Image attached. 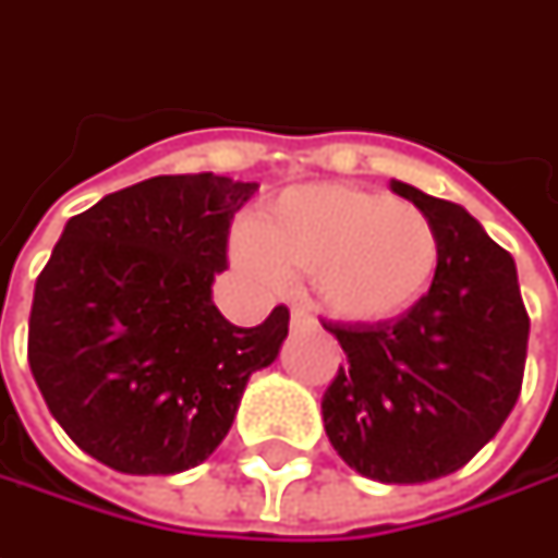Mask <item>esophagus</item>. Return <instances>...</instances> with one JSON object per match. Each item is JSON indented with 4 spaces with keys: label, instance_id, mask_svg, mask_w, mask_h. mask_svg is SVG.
<instances>
[{
    "label": "esophagus",
    "instance_id": "34e87169",
    "mask_svg": "<svg viewBox=\"0 0 558 558\" xmlns=\"http://www.w3.org/2000/svg\"><path fill=\"white\" fill-rule=\"evenodd\" d=\"M307 326H313L311 311H304V307H291V329H307Z\"/></svg>",
    "mask_w": 558,
    "mask_h": 558
}]
</instances>
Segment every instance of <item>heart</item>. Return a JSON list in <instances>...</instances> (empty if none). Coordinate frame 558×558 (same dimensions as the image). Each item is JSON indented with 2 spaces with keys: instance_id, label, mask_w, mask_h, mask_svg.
Listing matches in <instances>:
<instances>
[{
  "instance_id": "1",
  "label": "heart",
  "mask_w": 558,
  "mask_h": 558,
  "mask_svg": "<svg viewBox=\"0 0 558 558\" xmlns=\"http://www.w3.org/2000/svg\"><path fill=\"white\" fill-rule=\"evenodd\" d=\"M438 254V232L418 207L341 183L282 192L235 242V260L254 279L311 276L319 307L356 326L410 311L435 279Z\"/></svg>"
}]
</instances>
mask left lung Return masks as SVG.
I'll use <instances>...</instances> for the list:
<instances>
[{"label":"left lung","instance_id":"1","mask_svg":"<svg viewBox=\"0 0 558 558\" xmlns=\"http://www.w3.org/2000/svg\"><path fill=\"white\" fill-rule=\"evenodd\" d=\"M438 232L432 289L403 316L323 323L348 356L323 395L338 457L385 484L435 482L462 469L512 413L527 354L525 301L512 254L453 202L391 183Z\"/></svg>","mask_w":558,"mask_h":558}]
</instances>
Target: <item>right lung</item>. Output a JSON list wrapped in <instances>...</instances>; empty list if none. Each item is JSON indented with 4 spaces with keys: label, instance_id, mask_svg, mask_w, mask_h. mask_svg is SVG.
Segmentation results:
<instances>
[{
    "label": "right lung",
    "instance_id": "add662e5",
    "mask_svg": "<svg viewBox=\"0 0 558 558\" xmlns=\"http://www.w3.org/2000/svg\"><path fill=\"white\" fill-rule=\"evenodd\" d=\"M254 192L214 173L155 177L64 226L33 289L27 360L49 413L98 462L126 475L198 465L279 354L286 304L239 329L210 301Z\"/></svg>",
    "mask_w": 558,
    "mask_h": 558
}]
</instances>
